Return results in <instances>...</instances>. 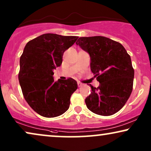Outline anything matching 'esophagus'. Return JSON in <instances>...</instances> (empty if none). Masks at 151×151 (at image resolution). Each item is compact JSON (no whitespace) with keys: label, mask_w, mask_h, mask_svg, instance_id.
Masks as SVG:
<instances>
[{"label":"esophagus","mask_w":151,"mask_h":151,"mask_svg":"<svg viewBox=\"0 0 151 151\" xmlns=\"http://www.w3.org/2000/svg\"><path fill=\"white\" fill-rule=\"evenodd\" d=\"M77 84H78V86H79V87H81V86H83V84H82L81 83H80V82H78Z\"/></svg>","instance_id":"esophagus-1"}]
</instances>
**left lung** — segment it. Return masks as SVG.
I'll list each match as a JSON object with an SVG mask.
<instances>
[{
	"label": "left lung",
	"instance_id": "8db88e82",
	"mask_svg": "<svg viewBox=\"0 0 151 151\" xmlns=\"http://www.w3.org/2000/svg\"><path fill=\"white\" fill-rule=\"evenodd\" d=\"M90 57V69L99 82L90 85L92 92L85 100L94 113L110 116L125 105L132 90L134 69L124 46L107 37H80L77 41Z\"/></svg>",
	"mask_w": 151,
	"mask_h": 151
}]
</instances>
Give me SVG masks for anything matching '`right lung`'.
<instances>
[{"mask_svg":"<svg viewBox=\"0 0 151 151\" xmlns=\"http://www.w3.org/2000/svg\"><path fill=\"white\" fill-rule=\"evenodd\" d=\"M78 37L44 34L26 44L20 58L19 83L25 101L40 115L55 117L68 110L77 89L72 78L55 81L53 70L62 63L63 52Z\"/></svg>","mask_w":151,"mask_h":151,"instance_id":"1","label":"right lung"}]
</instances>
